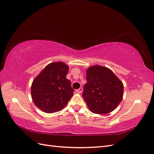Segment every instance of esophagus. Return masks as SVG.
<instances>
[{
    "mask_svg": "<svg viewBox=\"0 0 154 154\" xmlns=\"http://www.w3.org/2000/svg\"><path fill=\"white\" fill-rule=\"evenodd\" d=\"M82 90H83V89L82 88H79L78 90H76V92L78 94H81L82 92Z\"/></svg>",
    "mask_w": 154,
    "mask_h": 154,
    "instance_id": "1",
    "label": "esophagus"
}]
</instances>
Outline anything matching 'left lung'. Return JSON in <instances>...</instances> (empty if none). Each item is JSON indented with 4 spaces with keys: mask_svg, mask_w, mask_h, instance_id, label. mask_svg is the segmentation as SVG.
Here are the masks:
<instances>
[{
    "mask_svg": "<svg viewBox=\"0 0 154 154\" xmlns=\"http://www.w3.org/2000/svg\"><path fill=\"white\" fill-rule=\"evenodd\" d=\"M86 81L82 97L93 113H108L121 103L124 86L111 69L98 65L91 66L86 71Z\"/></svg>",
    "mask_w": 154,
    "mask_h": 154,
    "instance_id": "obj_1",
    "label": "left lung"
}]
</instances>
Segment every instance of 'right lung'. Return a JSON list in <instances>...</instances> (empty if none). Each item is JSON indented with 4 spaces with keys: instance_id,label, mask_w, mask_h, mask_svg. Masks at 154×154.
Segmentation results:
<instances>
[{
    "instance_id": "1",
    "label": "right lung",
    "mask_w": 154,
    "mask_h": 154,
    "mask_svg": "<svg viewBox=\"0 0 154 154\" xmlns=\"http://www.w3.org/2000/svg\"><path fill=\"white\" fill-rule=\"evenodd\" d=\"M69 67L62 62L48 64L32 85L33 101L42 111L54 113L62 109L73 95L70 81L66 77Z\"/></svg>"
}]
</instances>
